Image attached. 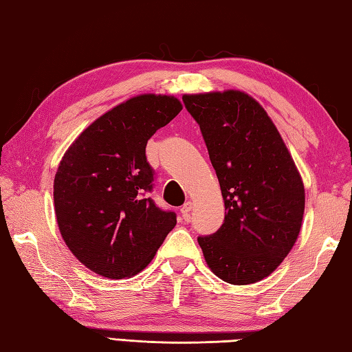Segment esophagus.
Instances as JSON below:
<instances>
[{
  "label": "esophagus",
  "instance_id": "obj_1",
  "mask_svg": "<svg viewBox=\"0 0 352 352\" xmlns=\"http://www.w3.org/2000/svg\"><path fill=\"white\" fill-rule=\"evenodd\" d=\"M190 210H192V203L190 201L184 203L180 208V213H182L184 221H189V219H190Z\"/></svg>",
  "mask_w": 352,
  "mask_h": 352
}]
</instances>
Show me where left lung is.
I'll return each instance as SVG.
<instances>
[{
	"mask_svg": "<svg viewBox=\"0 0 352 352\" xmlns=\"http://www.w3.org/2000/svg\"><path fill=\"white\" fill-rule=\"evenodd\" d=\"M183 102L201 129L226 208L223 226L198 244L219 279L254 284L276 270L299 236L304 183L279 131L249 94H184Z\"/></svg>",
	"mask_w": 352,
	"mask_h": 352,
	"instance_id": "8db88e82",
	"label": "left lung"
}]
</instances>
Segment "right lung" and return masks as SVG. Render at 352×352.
Masks as SVG:
<instances>
[{"label": "right lung", "mask_w": 352, "mask_h": 352, "mask_svg": "<svg viewBox=\"0 0 352 352\" xmlns=\"http://www.w3.org/2000/svg\"><path fill=\"white\" fill-rule=\"evenodd\" d=\"M183 105L174 96L142 94L94 120L62 157L53 197L72 253L103 278L134 276L177 224L148 192L154 169L146 143Z\"/></svg>", "instance_id": "1"}]
</instances>
